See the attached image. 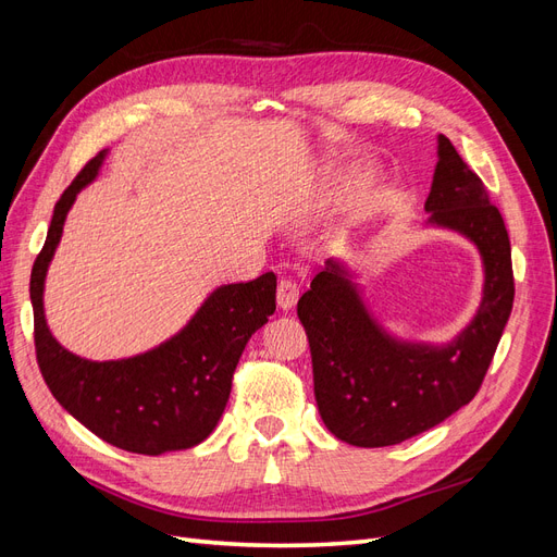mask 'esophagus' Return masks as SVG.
Here are the masks:
<instances>
[{"instance_id":"esophagus-1","label":"esophagus","mask_w":557,"mask_h":557,"mask_svg":"<svg viewBox=\"0 0 557 557\" xmlns=\"http://www.w3.org/2000/svg\"><path fill=\"white\" fill-rule=\"evenodd\" d=\"M297 299H299L297 283L290 281V278H281L278 281V288H276V305H278V309L290 311L297 305Z\"/></svg>"}]
</instances>
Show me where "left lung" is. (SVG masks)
Masks as SVG:
<instances>
[{"label": "left lung", "instance_id": "left-lung-1", "mask_svg": "<svg viewBox=\"0 0 557 557\" xmlns=\"http://www.w3.org/2000/svg\"><path fill=\"white\" fill-rule=\"evenodd\" d=\"M425 211L428 227L460 234L476 246L483 264L481 305L450 342L404 339L387 330L342 258H330L297 301L311 346L320 418L350 446L401 444L474 399L511 315L507 227L481 178L444 134L436 137Z\"/></svg>", "mask_w": 557, "mask_h": 557}]
</instances>
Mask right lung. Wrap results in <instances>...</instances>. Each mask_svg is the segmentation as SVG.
Masks as SVG:
<instances>
[{"label":"right lung","mask_w":557,"mask_h":557,"mask_svg":"<svg viewBox=\"0 0 557 557\" xmlns=\"http://www.w3.org/2000/svg\"><path fill=\"white\" fill-rule=\"evenodd\" d=\"M107 156L109 148L62 193L32 267L39 369L60 407L107 444L141 455L193 448L215 430L248 339L276 311V276L267 272L248 283L218 285L176 334L132 358L99 362L66 350L46 320V276L66 213L99 176Z\"/></svg>","instance_id":"obj_1"}]
</instances>
